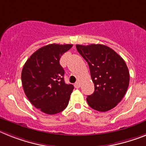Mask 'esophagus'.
I'll return each mask as SVG.
<instances>
[{
  "instance_id": "obj_1",
  "label": "esophagus",
  "mask_w": 146,
  "mask_h": 146,
  "mask_svg": "<svg viewBox=\"0 0 146 146\" xmlns=\"http://www.w3.org/2000/svg\"><path fill=\"white\" fill-rule=\"evenodd\" d=\"M74 87H75L76 88H80V83H79V82H76L74 84Z\"/></svg>"
}]
</instances>
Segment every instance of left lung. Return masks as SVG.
I'll use <instances>...</instances> for the list:
<instances>
[{
  "mask_svg": "<svg viewBox=\"0 0 146 146\" xmlns=\"http://www.w3.org/2000/svg\"><path fill=\"white\" fill-rule=\"evenodd\" d=\"M76 46L88 62L94 84V94L87 98L89 106L101 112L116 107L129 85V71L123 58L103 44Z\"/></svg>",
  "mask_w": 146,
  "mask_h": 146,
  "instance_id": "obj_1",
  "label": "left lung"
}]
</instances>
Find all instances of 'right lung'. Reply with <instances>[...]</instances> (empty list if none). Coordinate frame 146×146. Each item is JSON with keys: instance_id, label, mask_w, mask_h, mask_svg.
Here are the masks:
<instances>
[{"instance_id": "add662e5", "label": "right lung", "mask_w": 146, "mask_h": 146, "mask_svg": "<svg viewBox=\"0 0 146 146\" xmlns=\"http://www.w3.org/2000/svg\"><path fill=\"white\" fill-rule=\"evenodd\" d=\"M73 44L46 45L36 50L24 64L21 82L28 100L46 114H56L67 108L73 84L64 82L61 56Z\"/></svg>"}]
</instances>
